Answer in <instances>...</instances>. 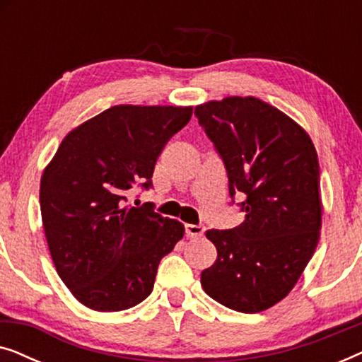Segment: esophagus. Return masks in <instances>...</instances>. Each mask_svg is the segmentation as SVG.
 I'll return each mask as SVG.
<instances>
[{
    "instance_id": "esophagus-1",
    "label": "esophagus",
    "mask_w": 362,
    "mask_h": 362,
    "mask_svg": "<svg viewBox=\"0 0 362 362\" xmlns=\"http://www.w3.org/2000/svg\"><path fill=\"white\" fill-rule=\"evenodd\" d=\"M206 227L201 224H186V234L189 237H201L204 234Z\"/></svg>"
}]
</instances>
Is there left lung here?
<instances>
[{
	"mask_svg": "<svg viewBox=\"0 0 362 362\" xmlns=\"http://www.w3.org/2000/svg\"><path fill=\"white\" fill-rule=\"evenodd\" d=\"M194 115L224 161L230 197L245 194L240 226L206 232L217 259L201 285L227 308L259 313L290 293L318 245V155L298 123L260 98L211 100Z\"/></svg>",
	"mask_w": 362,
	"mask_h": 362,
	"instance_id": "left-lung-1",
	"label": "left lung"
}]
</instances>
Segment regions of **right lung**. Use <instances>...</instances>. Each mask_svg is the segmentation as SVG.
Masks as SVG:
<instances>
[{"label":"right lung","instance_id":"right-lung-1","mask_svg":"<svg viewBox=\"0 0 362 362\" xmlns=\"http://www.w3.org/2000/svg\"><path fill=\"white\" fill-rule=\"evenodd\" d=\"M192 107L115 105L74 128L41 177L52 262L71 293L95 311H122L153 291L160 260L185 235L180 221L127 206L151 187L158 156Z\"/></svg>","mask_w":362,"mask_h":362}]
</instances>
